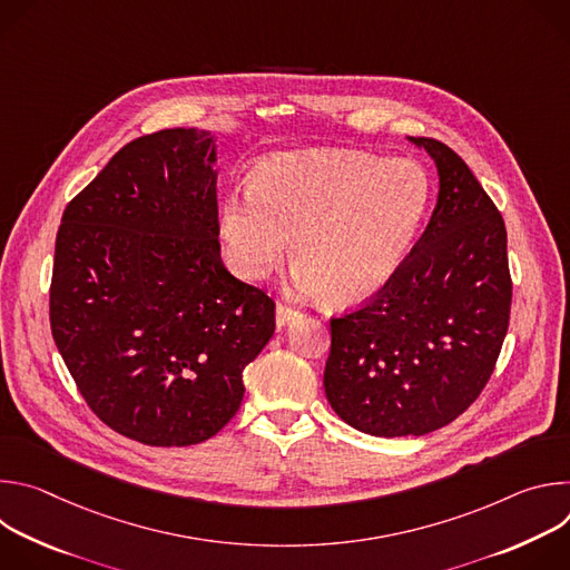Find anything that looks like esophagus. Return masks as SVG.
<instances>
[{
    "instance_id": "34e87169",
    "label": "esophagus",
    "mask_w": 570,
    "mask_h": 570,
    "mask_svg": "<svg viewBox=\"0 0 570 570\" xmlns=\"http://www.w3.org/2000/svg\"><path fill=\"white\" fill-rule=\"evenodd\" d=\"M299 317V311L284 304V302H277V308H275V320H277V327H286L288 322L297 320Z\"/></svg>"
}]
</instances>
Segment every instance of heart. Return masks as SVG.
Returning <instances> with one entry per match:
<instances>
[{
	"mask_svg": "<svg viewBox=\"0 0 570 570\" xmlns=\"http://www.w3.org/2000/svg\"><path fill=\"white\" fill-rule=\"evenodd\" d=\"M431 203V180L411 159L358 150L277 153L250 189L220 205L218 232L236 275L262 279L295 236L297 288L334 304L374 297L396 273Z\"/></svg>",
	"mask_w": 570,
	"mask_h": 570,
	"instance_id": "1",
	"label": "heart"
}]
</instances>
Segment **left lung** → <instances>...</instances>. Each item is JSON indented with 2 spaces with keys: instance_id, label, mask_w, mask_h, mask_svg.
<instances>
[{
  "instance_id": "obj_1",
  "label": "left lung",
  "mask_w": 570,
  "mask_h": 570,
  "mask_svg": "<svg viewBox=\"0 0 570 570\" xmlns=\"http://www.w3.org/2000/svg\"><path fill=\"white\" fill-rule=\"evenodd\" d=\"M438 165L431 220L392 279L332 317L324 392L336 415L376 438L451 424L490 381L510 324L508 232L464 159L411 137Z\"/></svg>"
}]
</instances>
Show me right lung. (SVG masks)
<instances>
[{
  "label": "right lung",
  "mask_w": 570,
  "mask_h": 570,
  "mask_svg": "<svg viewBox=\"0 0 570 570\" xmlns=\"http://www.w3.org/2000/svg\"><path fill=\"white\" fill-rule=\"evenodd\" d=\"M214 137L144 135L62 212L56 347L92 413L148 446H189L238 411L275 302L220 262Z\"/></svg>",
  "instance_id": "obj_1"
}]
</instances>
